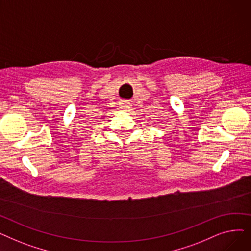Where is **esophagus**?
Segmentation results:
<instances>
[{
    "label": "esophagus",
    "mask_w": 251,
    "mask_h": 251,
    "mask_svg": "<svg viewBox=\"0 0 251 251\" xmlns=\"http://www.w3.org/2000/svg\"><path fill=\"white\" fill-rule=\"evenodd\" d=\"M129 108H131V105H130L129 102H127V101H125V100H122V101L119 102V109H120L121 111L125 112V111H127Z\"/></svg>",
    "instance_id": "1"
}]
</instances>
